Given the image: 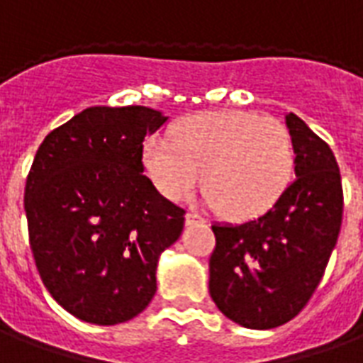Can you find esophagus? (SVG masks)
Instances as JSON below:
<instances>
[{
  "mask_svg": "<svg viewBox=\"0 0 363 363\" xmlns=\"http://www.w3.org/2000/svg\"><path fill=\"white\" fill-rule=\"evenodd\" d=\"M206 218H202L198 212L186 213V225H204Z\"/></svg>",
  "mask_w": 363,
  "mask_h": 363,
  "instance_id": "obj_1",
  "label": "esophagus"
}]
</instances>
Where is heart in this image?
Listing matches in <instances>:
<instances>
[{
  "label": "heart",
  "instance_id": "b5f03b06",
  "mask_svg": "<svg viewBox=\"0 0 363 363\" xmlns=\"http://www.w3.org/2000/svg\"><path fill=\"white\" fill-rule=\"evenodd\" d=\"M143 167L159 192L184 200L202 190L231 220H251L270 210L286 192L296 169L288 126L252 112H204L174 128L171 142L150 140Z\"/></svg>",
  "mask_w": 363,
  "mask_h": 363
}]
</instances>
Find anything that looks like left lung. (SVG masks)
I'll list each match as a JSON object with an SVG mask.
<instances>
[{
  "label": "left lung",
  "instance_id": "8db88e82",
  "mask_svg": "<svg viewBox=\"0 0 363 363\" xmlns=\"http://www.w3.org/2000/svg\"><path fill=\"white\" fill-rule=\"evenodd\" d=\"M286 124L296 145V179L259 218L212 225L210 296L228 319L259 330L280 327L307 305L342 225L335 153L294 112Z\"/></svg>",
  "mask_w": 363,
  "mask_h": 363
}]
</instances>
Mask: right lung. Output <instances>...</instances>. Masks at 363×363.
Wrapping results in <instances>:
<instances>
[{
  "label": "right lung",
  "instance_id": "obj_1",
  "mask_svg": "<svg viewBox=\"0 0 363 363\" xmlns=\"http://www.w3.org/2000/svg\"><path fill=\"white\" fill-rule=\"evenodd\" d=\"M165 122L147 106H91L36 151L25 186L33 257L50 296L85 323L140 315L159 255L182 233L184 210L143 174V140Z\"/></svg>",
  "mask_w": 363,
  "mask_h": 363
}]
</instances>
